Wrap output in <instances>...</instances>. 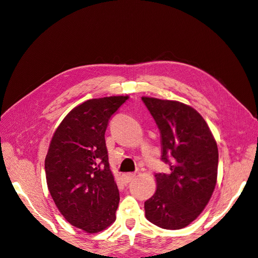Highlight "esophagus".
<instances>
[{"label": "esophagus", "mask_w": 258, "mask_h": 258, "mask_svg": "<svg viewBox=\"0 0 258 258\" xmlns=\"http://www.w3.org/2000/svg\"><path fill=\"white\" fill-rule=\"evenodd\" d=\"M136 174L135 173H127L122 175V181L123 183H130L132 179H135Z\"/></svg>", "instance_id": "obj_1"}]
</instances>
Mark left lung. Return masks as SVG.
<instances>
[{"mask_svg":"<svg viewBox=\"0 0 258 258\" xmlns=\"http://www.w3.org/2000/svg\"><path fill=\"white\" fill-rule=\"evenodd\" d=\"M161 137V159L171 172L155 175L157 188L145 201V217L163 229H182L201 214L216 186L218 150L195 108L173 100L142 97Z\"/></svg>","mask_w":258,"mask_h":258,"instance_id":"left-lung-1","label":"left lung"}]
</instances>
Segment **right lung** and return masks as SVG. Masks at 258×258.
<instances>
[{
  "instance_id": "1",
  "label": "right lung",
  "mask_w": 258,
  "mask_h": 258,
  "mask_svg": "<svg viewBox=\"0 0 258 258\" xmlns=\"http://www.w3.org/2000/svg\"><path fill=\"white\" fill-rule=\"evenodd\" d=\"M128 96L90 99L70 111L53 132L45 158L50 196L72 226L87 233L116 220L119 192L105 146L108 120Z\"/></svg>"
}]
</instances>
